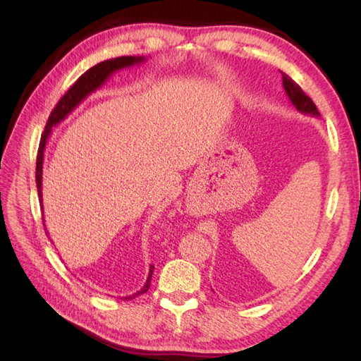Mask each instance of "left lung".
<instances>
[{"label":"left lung","instance_id":"1","mask_svg":"<svg viewBox=\"0 0 361 361\" xmlns=\"http://www.w3.org/2000/svg\"><path fill=\"white\" fill-rule=\"evenodd\" d=\"M282 85L290 99V102L293 104V106L299 113L310 114V116H319V111L317 109V105L313 104L312 99L304 93L301 87H299L293 79H290L288 75L283 73H282Z\"/></svg>","mask_w":361,"mask_h":361}]
</instances>
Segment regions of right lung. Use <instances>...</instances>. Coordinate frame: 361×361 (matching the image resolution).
<instances>
[{
    "mask_svg": "<svg viewBox=\"0 0 361 361\" xmlns=\"http://www.w3.org/2000/svg\"><path fill=\"white\" fill-rule=\"evenodd\" d=\"M145 62V57H136V56H124V57H116V59H110V60H104V62L94 65L93 68H90L87 73H83L78 82L66 91V94L60 99L59 104L56 105V109L52 110L49 114V119L46 122L44 132L42 135L40 140V147H38L37 153V169H35V180H37V190H38V197L42 200V176H43V159H44V149L46 144H48L49 136L52 133V127H56L60 124L68 114H70L75 106H79L80 102H83V99H87L91 93H94L97 88H101L104 83L110 79V75L113 73H116L119 70H124V68H130L135 65H140ZM48 234V233H46ZM153 265H150L147 281H145L144 287L141 290H137L136 293L130 295V296H122V299H133L136 296H140L150 287V281H152V274H153Z\"/></svg>",
    "mask_w": 361,
    "mask_h": 361,
    "instance_id": "add662e5",
    "label": "right lung"
}]
</instances>
